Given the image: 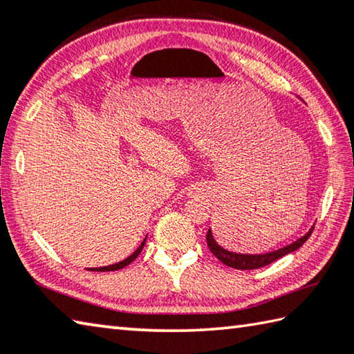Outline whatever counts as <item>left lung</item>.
Returning a JSON list of instances; mask_svg holds the SVG:
<instances>
[{
    "label": "left lung",
    "mask_w": 354,
    "mask_h": 354,
    "mask_svg": "<svg viewBox=\"0 0 354 354\" xmlns=\"http://www.w3.org/2000/svg\"><path fill=\"white\" fill-rule=\"evenodd\" d=\"M313 230H315V226H311V230L306 232L304 237L297 239L296 242L286 245V246H283V248L277 250V251L266 252V254H239V252H232V251L225 250L216 242V239H214V236H212L211 230H208V232H206V243H208V248H209L212 254H214L222 263L231 266V268H236V270H257V268H262V266L270 265V263L274 262V260L281 259L286 254H290V252L301 248V246L311 236Z\"/></svg>",
    "instance_id": "1"
}]
</instances>
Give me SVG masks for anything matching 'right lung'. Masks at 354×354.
I'll return each instance as SVG.
<instances>
[{
  "mask_svg": "<svg viewBox=\"0 0 354 354\" xmlns=\"http://www.w3.org/2000/svg\"><path fill=\"white\" fill-rule=\"evenodd\" d=\"M145 243H146V237L143 239V242L140 243L138 248L134 252H132L129 257H126L124 260H122V262L114 263V265H108V266H100V268H88V270L89 271H117V270H122V268H124V266H128L131 262H134V260L138 257L140 252H142Z\"/></svg>",
  "mask_w": 354,
  "mask_h": 354,
  "instance_id": "add662e5",
  "label": "right lung"
}]
</instances>
